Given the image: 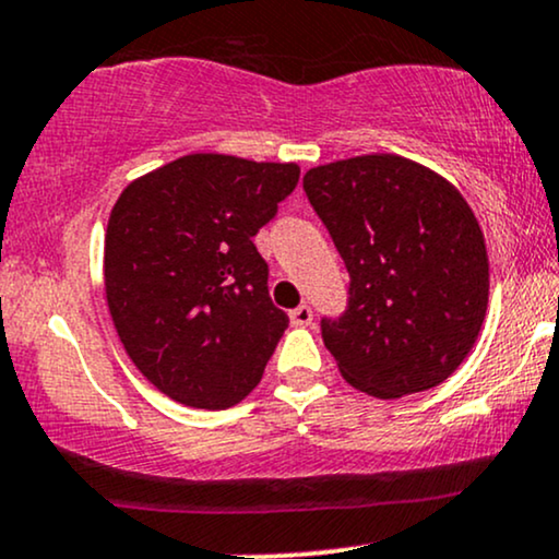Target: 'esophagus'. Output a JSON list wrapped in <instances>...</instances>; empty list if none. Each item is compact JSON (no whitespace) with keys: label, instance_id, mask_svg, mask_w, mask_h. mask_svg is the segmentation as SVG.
<instances>
[{"label":"esophagus","instance_id":"34e87169","mask_svg":"<svg viewBox=\"0 0 559 559\" xmlns=\"http://www.w3.org/2000/svg\"><path fill=\"white\" fill-rule=\"evenodd\" d=\"M288 318H292V325H297V328H307V325H312V307L309 305H301V307H297V309H292V312H288Z\"/></svg>","mask_w":559,"mask_h":559}]
</instances>
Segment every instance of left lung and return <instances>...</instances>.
<instances>
[{"mask_svg": "<svg viewBox=\"0 0 559 559\" xmlns=\"http://www.w3.org/2000/svg\"><path fill=\"white\" fill-rule=\"evenodd\" d=\"M305 192L348 271L346 309L320 320L344 380L374 399L448 380L489 297L487 247L461 192L388 153L309 169Z\"/></svg>", "mask_w": 559, "mask_h": 559, "instance_id": "1", "label": "left lung"}]
</instances>
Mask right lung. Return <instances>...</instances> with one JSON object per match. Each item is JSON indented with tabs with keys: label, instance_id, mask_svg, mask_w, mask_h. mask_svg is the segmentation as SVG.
Listing matches in <instances>:
<instances>
[{
	"label": "right lung",
	"instance_id": "1",
	"mask_svg": "<svg viewBox=\"0 0 559 559\" xmlns=\"http://www.w3.org/2000/svg\"><path fill=\"white\" fill-rule=\"evenodd\" d=\"M297 181L294 164L194 153L119 194L106 301L134 367L171 401L228 408L260 382L288 318L252 237Z\"/></svg>",
	"mask_w": 559,
	"mask_h": 559
}]
</instances>
